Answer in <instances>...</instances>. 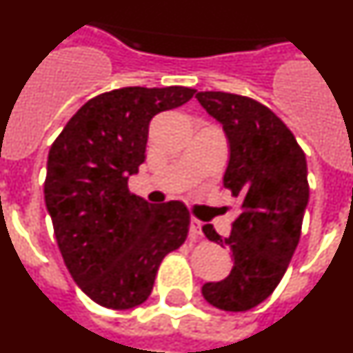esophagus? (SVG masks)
Returning <instances> with one entry per match:
<instances>
[{
    "instance_id": "1",
    "label": "esophagus",
    "mask_w": 353,
    "mask_h": 353,
    "mask_svg": "<svg viewBox=\"0 0 353 353\" xmlns=\"http://www.w3.org/2000/svg\"><path fill=\"white\" fill-rule=\"evenodd\" d=\"M191 233H192V236L203 235V233H201V221L191 219Z\"/></svg>"
}]
</instances>
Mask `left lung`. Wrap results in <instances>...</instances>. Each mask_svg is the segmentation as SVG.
<instances>
[{
  "label": "left lung",
  "instance_id": "obj_1",
  "mask_svg": "<svg viewBox=\"0 0 353 353\" xmlns=\"http://www.w3.org/2000/svg\"><path fill=\"white\" fill-rule=\"evenodd\" d=\"M230 139L224 189L240 201L228 239L205 224L208 240L228 245L233 269L226 279L201 292L217 310H252L276 290L301 240L310 199L304 150L285 121L251 97L228 92L196 93Z\"/></svg>",
  "mask_w": 353,
  "mask_h": 353
}]
</instances>
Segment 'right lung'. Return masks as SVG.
<instances>
[{
    "label": "right lung",
    "instance_id": "right-lung-1",
    "mask_svg": "<svg viewBox=\"0 0 353 353\" xmlns=\"http://www.w3.org/2000/svg\"><path fill=\"white\" fill-rule=\"evenodd\" d=\"M196 90H111L90 99L51 145L46 205L76 285L108 310H130L154 290L159 265L185 242L191 214L182 201L152 205L129 191L145 161L150 120Z\"/></svg>",
    "mask_w": 353,
    "mask_h": 353
}]
</instances>
